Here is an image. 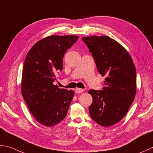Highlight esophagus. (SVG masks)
<instances>
[{
    "label": "esophagus",
    "instance_id": "obj_1",
    "mask_svg": "<svg viewBox=\"0 0 153 153\" xmlns=\"http://www.w3.org/2000/svg\"><path fill=\"white\" fill-rule=\"evenodd\" d=\"M76 93L77 94H81V93H82L83 91V89H81V88H76Z\"/></svg>",
    "mask_w": 153,
    "mask_h": 153
}]
</instances>
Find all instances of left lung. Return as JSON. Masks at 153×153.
I'll list each match as a JSON object with an SVG mask.
<instances>
[{
    "instance_id": "obj_1",
    "label": "left lung",
    "mask_w": 153,
    "mask_h": 153,
    "mask_svg": "<svg viewBox=\"0 0 153 153\" xmlns=\"http://www.w3.org/2000/svg\"><path fill=\"white\" fill-rule=\"evenodd\" d=\"M98 72L105 76L102 90H89L93 102L89 114L95 123L109 127L120 121L136 94V68L127 51L106 36L83 37Z\"/></svg>"
}]
</instances>
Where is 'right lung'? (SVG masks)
Wrapping results in <instances>:
<instances>
[{
	"label": "right lung",
	"mask_w": 153,
	"mask_h": 153,
	"mask_svg": "<svg viewBox=\"0 0 153 153\" xmlns=\"http://www.w3.org/2000/svg\"><path fill=\"white\" fill-rule=\"evenodd\" d=\"M77 36L46 37L36 43L27 54L22 76V97L40 124L58 125L65 117L74 91L53 84L55 74L63 70V58L76 42Z\"/></svg>",
	"instance_id": "right-lung-1"
}]
</instances>
